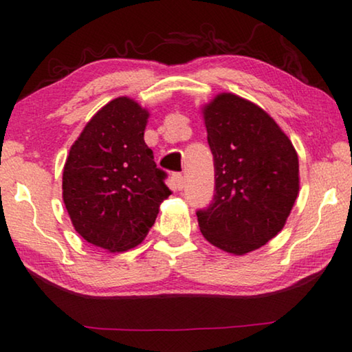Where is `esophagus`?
Segmentation results:
<instances>
[{
	"label": "esophagus",
	"mask_w": 352,
	"mask_h": 352,
	"mask_svg": "<svg viewBox=\"0 0 352 352\" xmlns=\"http://www.w3.org/2000/svg\"><path fill=\"white\" fill-rule=\"evenodd\" d=\"M174 183H175V188L178 190H182L184 186V177L182 174H175L174 175Z\"/></svg>",
	"instance_id": "1"
}]
</instances>
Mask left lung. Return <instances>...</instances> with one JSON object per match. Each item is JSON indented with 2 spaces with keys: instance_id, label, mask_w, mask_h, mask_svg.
Here are the masks:
<instances>
[{
  "instance_id": "1",
  "label": "left lung",
  "mask_w": 352,
  "mask_h": 352,
  "mask_svg": "<svg viewBox=\"0 0 352 352\" xmlns=\"http://www.w3.org/2000/svg\"><path fill=\"white\" fill-rule=\"evenodd\" d=\"M214 157L216 194L197 211L201 234L237 256L284 228L300 190V164L289 136L269 113L233 93L201 109Z\"/></svg>"
}]
</instances>
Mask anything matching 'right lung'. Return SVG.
<instances>
[{
  "instance_id": "1",
  "label": "right lung",
  "mask_w": 352,
  "mask_h": 352,
  "mask_svg": "<svg viewBox=\"0 0 352 352\" xmlns=\"http://www.w3.org/2000/svg\"><path fill=\"white\" fill-rule=\"evenodd\" d=\"M148 111L132 98L110 100L83 127L63 166L62 195L74 230L110 253L144 241L170 195L144 142Z\"/></svg>"
}]
</instances>
